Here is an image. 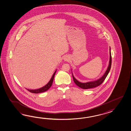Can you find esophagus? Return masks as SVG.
Returning a JSON list of instances; mask_svg holds the SVG:
<instances>
[{"mask_svg":"<svg viewBox=\"0 0 131 131\" xmlns=\"http://www.w3.org/2000/svg\"><path fill=\"white\" fill-rule=\"evenodd\" d=\"M64 59L65 61H69V58L68 57H66H66L64 58Z\"/></svg>","mask_w":131,"mask_h":131,"instance_id":"esophagus-1","label":"esophagus"}]
</instances>
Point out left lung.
Here are the masks:
<instances>
[{"label": "left lung", "mask_w": 131, "mask_h": 131, "mask_svg": "<svg viewBox=\"0 0 131 131\" xmlns=\"http://www.w3.org/2000/svg\"><path fill=\"white\" fill-rule=\"evenodd\" d=\"M111 63H112V58H111V48H110V63L109 65L108 68V69L106 70V72L105 73L104 75L102 77L101 79H99L98 80L93 82H89L85 83H82L78 81L77 80H76L75 78L73 76V79L74 83L76 84L78 86H79L81 88L84 89H90L94 87H96L100 85V84H102L103 82L104 81L105 79L107 76L108 75V73L111 70Z\"/></svg>", "instance_id": "left-lung-1"}]
</instances>
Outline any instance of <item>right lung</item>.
Masks as SVG:
<instances>
[{"instance_id": "1", "label": "right lung", "mask_w": 131, "mask_h": 131, "mask_svg": "<svg viewBox=\"0 0 131 131\" xmlns=\"http://www.w3.org/2000/svg\"><path fill=\"white\" fill-rule=\"evenodd\" d=\"M56 70L55 71L54 74H53L52 78L51 79V80H50V81L47 84H46L45 86H44V87H42L40 89H37V90H29V89H27V90L29 91V92L32 93H43L44 92L47 91V90H48L51 86L52 85V82H53V79L54 77V75H55V73H56Z\"/></svg>"}]
</instances>
